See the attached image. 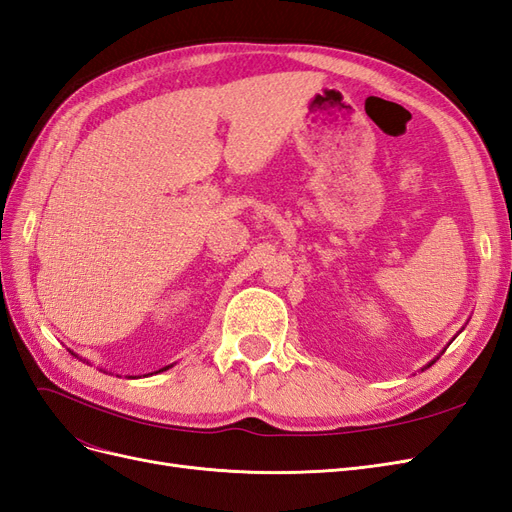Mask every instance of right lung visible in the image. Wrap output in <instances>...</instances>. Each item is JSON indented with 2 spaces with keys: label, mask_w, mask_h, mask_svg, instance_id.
Segmentation results:
<instances>
[{
  "label": "right lung",
  "mask_w": 512,
  "mask_h": 512,
  "mask_svg": "<svg viewBox=\"0 0 512 512\" xmlns=\"http://www.w3.org/2000/svg\"><path fill=\"white\" fill-rule=\"evenodd\" d=\"M164 369H166V367H164Z\"/></svg>",
  "instance_id": "1"
}]
</instances>
